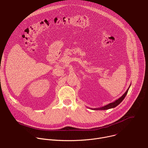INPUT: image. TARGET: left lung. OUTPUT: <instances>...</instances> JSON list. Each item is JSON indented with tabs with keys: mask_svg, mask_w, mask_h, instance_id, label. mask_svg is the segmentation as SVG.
<instances>
[{
	"mask_svg": "<svg viewBox=\"0 0 148 148\" xmlns=\"http://www.w3.org/2000/svg\"><path fill=\"white\" fill-rule=\"evenodd\" d=\"M131 86V84L130 86L129 87V88L127 89V90L126 91V92L120 97L118 99L115 100V101L111 102V103H108V105H105V106L103 107H100V108H90L91 110H108V109H111V108H114L115 107H116V106H118V105L123 100V99L125 98V96L126 95V94H127L128 92V90H129V88Z\"/></svg>",
	"mask_w": 148,
	"mask_h": 148,
	"instance_id": "8db88e82",
	"label": "left lung"
}]
</instances>
